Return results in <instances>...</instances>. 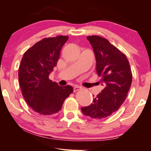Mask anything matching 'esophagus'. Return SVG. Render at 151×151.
I'll use <instances>...</instances> for the list:
<instances>
[{"label":"esophagus","instance_id":"34e87169","mask_svg":"<svg viewBox=\"0 0 151 151\" xmlns=\"http://www.w3.org/2000/svg\"><path fill=\"white\" fill-rule=\"evenodd\" d=\"M81 88V86H78V85H76L75 86H74V88H73V91H74V92H77V91H78L79 90H80Z\"/></svg>","mask_w":151,"mask_h":151}]
</instances>
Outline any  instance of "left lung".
Listing matches in <instances>:
<instances>
[{
    "label": "left lung",
    "mask_w": 151,
    "mask_h": 151,
    "mask_svg": "<svg viewBox=\"0 0 151 151\" xmlns=\"http://www.w3.org/2000/svg\"><path fill=\"white\" fill-rule=\"evenodd\" d=\"M96 60V71L104 86L90 106L81 108L86 116L95 119L108 117L124 102L132 83V71L127 57L107 39L87 37Z\"/></svg>",
    "instance_id": "left-lung-1"
}]
</instances>
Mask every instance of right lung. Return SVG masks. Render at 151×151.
<instances>
[{
    "instance_id": "right-lung-1",
    "label": "right lung",
    "mask_w": 151,
    "mask_h": 151,
    "mask_svg": "<svg viewBox=\"0 0 151 151\" xmlns=\"http://www.w3.org/2000/svg\"><path fill=\"white\" fill-rule=\"evenodd\" d=\"M68 36L42 39L24 53L19 69V81L24 100L34 111L51 115L61 109L73 92L71 86H59L49 79L60 56Z\"/></svg>"
}]
</instances>
